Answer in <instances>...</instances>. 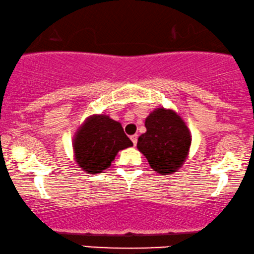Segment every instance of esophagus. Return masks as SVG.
<instances>
[{"mask_svg": "<svg viewBox=\"0 0 254 254\" xmlns=\"http://www.w3.org/2000/svg\"><path fill=\"white\" fill-rule=\"evenodd\" d=\"M130 140H131V142H133V144H134V145H136V143H137V135H136V134L131 135V136H130Z\"/></svg>", "mask_w": 254, "mask_h": 254, "instance_id": "1", "label": "esophagus"}]
</instances>
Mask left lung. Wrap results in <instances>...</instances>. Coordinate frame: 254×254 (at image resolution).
<instances>
[{
	"instance_id": "obj_1",
	"label": "left lung",
	"mask_w": 254,
	"mask_h": 254,
	"mask_svg": "<svg viewBox=\"0 0 254 254\" xmlns=\"http://www.w3.org/2000/svg\"><path fill=\"white\" fill-rule=\"evenodd\" d=\"M147 131L137 140V149L149 165L163 175L176 172L189 155L190 133L184 120L172 110L156 109L145 119Z\"/></svg>"
}]
</instances>
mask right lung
<instances>
[{
    "label": "right lung",
    "mask_w": 254,
    "mask_h": 254,
    "mask_svg": "<svg viewBox=\"0 0 254 254\" xmlns=\"http://www.w3.org/2000/svg\"><path fill=\"white\" fill-rule=\"evenodd\" d=\"M131 145L120 123L99 114L89 117L78 128L72 147L79 168L98 175L110 168L118 152Z\"/></svg>",
    "instance_id": "obj_1"
}]
</instances>
